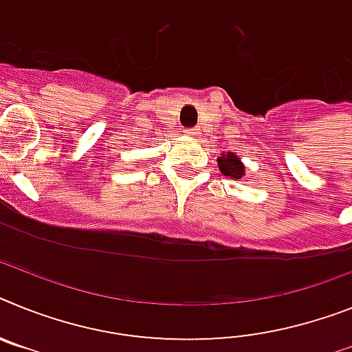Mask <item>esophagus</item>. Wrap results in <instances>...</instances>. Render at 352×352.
I'll list each match as a JSON object with an SVG mask.
<instances>
[{"label":"esophagus","mask_w":352,"mask_h":352,"mask_svg":"<svg viewBox=\"0 0 352 352\" xmlns=\"http://www.w3.org/2000/svg\"><path fill=\"white\" fill-rule=\"evenodd\" d=\"M184 135H190V138H197V135L200 134V131L197 129V126H193V129H184Z\"/></svg>","instance_id":"1"}]
</instances>
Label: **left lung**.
Listing matches in <instances>:
<instances>
[{"label": "left lung", "instance_id": "left-lung-1", "mask_svg": "<svg viewBox=\"0 0 352 352\" xmlns=\"http://www.w3.org/2000/svg\"><path fill=\"white\" fill-rule=\"evenodd\" d=\"M218 168H220L223 175L231 177V179H241L245 175L243 162L232 152L221 153L220 157H218Z\"/></svg>", "mask_w": 352, "mask_h": 352}]
</instances>
